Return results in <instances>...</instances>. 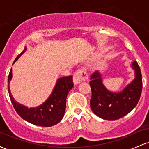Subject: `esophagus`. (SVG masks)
<instances>
[{"label": "esophagus", "mask_w": 149, "mask_h": 149, "mask_svg": "<svg viewBox=\"0 0 149 149\" xmlns=\"http://www.w3.org/2000/svg\"><path fill=\"white\" fill-rule=\"evenodd\" d=\"M88 76L84 69H79L73 75V83L75 85L79 84L80 82L85 81L88 79Z\"/></svg>", "instance_id": "obj_1"}]
</instances>
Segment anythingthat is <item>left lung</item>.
I'll use <instances>...</instances> for the list:
<instances>
[{
	"label": "left lung",
	"mask_w": 149,
	"mask_h": 149,
	"mask_svg": "<svg viewBox=\"0 0 149 149\" xmlns=\"http://www.w3.org/2000/svg\"><path fill=\"white\" fill-rule=\"evenodd\" d=\"M134 71V79L122 91L113 92L107 89L102 82L101 73L91 76L92 90L90 107L95 115L107 120H115L123 117L136 107L142 90V77L136 61L132 63Z\"/></svg>",
	"instance_id": "left-lung-1"
}]
</instances>
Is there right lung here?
<instances>
[{
	"mask_svg": "<svg viewBox=\"0 0 149 149\" xmlns=\"http://www.w3.org/2000/svg\"><path fill=\"white\" fill-rule=\"evenodd\" d=\"M26 46L16 57L13 64L26 50ZM13 77L12 68L8 79V92L12 104L20 117L30 123L42 127H51L61 120L66 109V100L68 93L73 87L71 76L58 78L52 93L45 102L38 107L28 108L18 103L12 95L10 88V81Z\"/></svg>",
	"mask_w": 149,
	"mask_h": 149,
	"instance_id": "right-lung-1",
	"label": "right lung"
}]
</instances>
